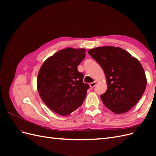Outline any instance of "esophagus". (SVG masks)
Instances as JSON below:
<instances>
[{
	"mask_svg": "<svg viewBox=\"0 0 156 156\" xmlns=\"http://www.w3.org/2000/svg\"><path fill=\"white\" fill-rule=\"evenodd\" d=\"M96 85V81H94L91 83H90V87L91 88H94Z\"/></svg>",
	"mask_w": 156,
	"mask_h": 156,
	"instance_id": "1",
	"label": "esophagus"
}]
</instances>
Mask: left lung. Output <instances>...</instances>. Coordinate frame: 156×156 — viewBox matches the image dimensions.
Here are the masks:
<instances>
[{"label": "left lung", "instance_id": "left-lung-1", "mask_svg": "<svg viewBox=\"0 0 156 156\" xmlns=\"http://www.w3.org/2000/svg\"><path fill=\"white\" fill-rule=\"evenodd\" d=\"M88 54L105 75L107 91L100 96L103 104L116 114L129 111L142 97L147 83L139 61L118 47H98Z\"/></svg>", "mask_w": 156, "mask_h": 156}]
</instances>
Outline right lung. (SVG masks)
Segmentation results:
<instances>
[{"label":"right lung","mask_w":156,"mask_h":156,"mask_svg":"<svg viewBox=\"0 0 156 156\" xmlns=\"http://www.w3.org/2000/svg\"><path fill=\"white\" fill-rule=\"evenodd\" d=\"M86 50L68 48L46 59L37 78L41 99L51 110L69 115L82 105L89 85L83 83V74L77 69L85 57Z\"/></svg>","instance_id":"obj_1"}]
</instances>
